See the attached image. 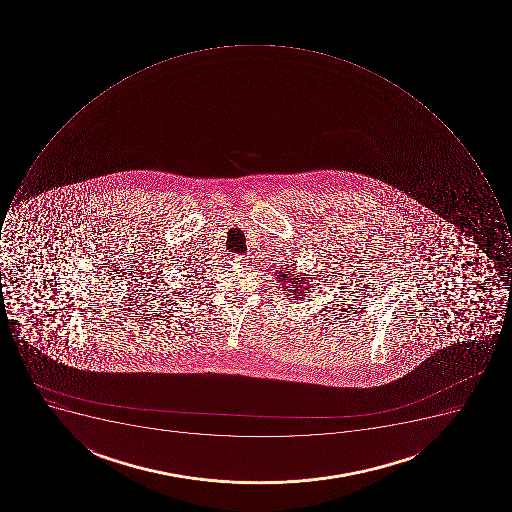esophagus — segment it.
Returning a JSON list of instances; mask_svg holds the SVG:
<instances>
[{
  "label": "esophagus",
  "mask_w": 512,
  "mask_h": 512,
  "mask_svg": "<svg viewBox=\"0 0 512 512\" xmlns=\"http://www.w3.org/2000/svg\"><path fill=\"white\" fill-rule=\"evenodd\" d=\"M230 262L232 264H246L245 256H240V254H234V256H230Z\"/></svg>",
  "instance_id": "obj_1"
}]
</instances>
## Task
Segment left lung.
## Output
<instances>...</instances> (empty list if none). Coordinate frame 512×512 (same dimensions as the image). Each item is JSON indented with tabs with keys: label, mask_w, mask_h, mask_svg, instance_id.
I'll list each match as a JSON object with an SVG mask.
<instances>
[{
	"label": "left lung",
	"mask_w": 512,
	"mask_h": 512,
	"mask_svg": "<svg viewBox=\"0 0 512 512\" xmlns=\"http://www.w3.org/2000/svg\"><path fill=\"white\" fill-rule=\"evenodd\" d=\"M296 269H288L286 267L285 272H278L277 278L280 285H282L283 291H286V296L296 299V301H302L306 298L307 293H310L312 288H315V283H310L312 278L307 275L294 274ZM320 280V278H318Z\"/></svg>",
	"instance_id": "8db88e82"
}]
</instances>
